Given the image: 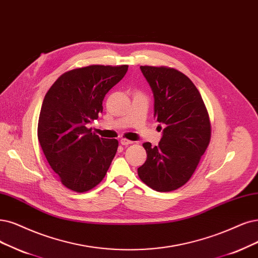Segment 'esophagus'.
<instances>
[{"label": "esophagus", "mask_w": 258, "mask_h": 258, "mask_svg": "<svg viewBox=\"0 0 258 258\" xmlns=\"http://www.w3.org/2000/svg\"><path fill=\"white\" fill-rule=\"evenodd\" d=\"M120 144H121L122 146H128V145H132V144H133V141L127 140V139H125V138H122V139L120 140Z\"/></svg>", "instance_id": "esophagus-1"}]
</instances>
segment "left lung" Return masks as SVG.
<instances>
[{
	"mask_svg": "<svg viewBox=\"0 0 258 258\" xmlns=\"http://www.w3.org/2000/svg\"><path fill=\"white\" fill-rule=\"evenodd\" d=\"M140 69L154 94V117L164 130L158 146L142 145L147 160L138 175L156 191H173L188 182L205 153L211 120L201 94L184 73L165 66Z\"/></svg>",
	"mask_w": 258,
	"mask_h": 258,
	"instance_id": "left-lung-1",
	"label": "left lung"
}]
</instances>
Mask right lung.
I'll use <instances>...</instances> for the list:
<instances>
[{"label":"right lung","instance_id":"add662e5","mask_svg":"<svg viewBox=\"0 0 258 258\" xmlns=\"http://www.w3.org/2000/svg\"><path fill=\"white\" fill-rule=\"evenodd\" d=\"M127 64H91L61 74L47 90L38 120V140L61 184L75 192L99 185L117 153V139L100 138L87 124L99 118L103 100Z\"/></svg>","mask_w":258,"mask_h":258}]
</instances>
